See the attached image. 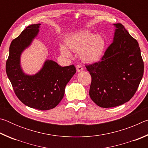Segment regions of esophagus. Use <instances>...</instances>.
<instances>
[{"label":"esophagus","instance_id":"1","mask_svg":"<svg viewBox=\"0 0 148 148\" xmlns=\"http://www.w3.org/2000/svg\"><path fill=\"white\" fill-rule=\"evenodd\" d=\"M76 70H77V72H81V71H83L84 68L81 66V65L77 64V65H76Z\"/></svg>","mask_w":148,"mask_h":148}]
</instances>
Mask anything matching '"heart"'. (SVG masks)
<instances>
[{
	"label": "heart",
	"instance_id": "obj_1",
	"mask_svg": "<svg viewBox=\"0 0 148 148\" xmlns=\"http://www.w3.org/2000/svg\"><path fill=\"white\" fill-rule=\"evenodd\" d=\"M66 45L67 49L64 46H61L62 56L71 57L69 49L76 53L79 52L83 61L92 63L99 61L103 57L106 42L101 35L84 31L69 36L66 40Z\"/></svg>",
	"mask_w": 148,
	"mask_h": 148
}]
</instances>
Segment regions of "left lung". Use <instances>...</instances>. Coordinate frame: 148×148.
Here are the masks:
<instances>
[{"instance_id":"1","label":"left lung","mask_w":148,"mask_h":148,"mask_svg":"<svg viewBox=\"0 0 148 148\" xmlns=\"http://www.w3.org/2000/svg\"><path fill=\"white\" fill-rule=\"evenodd\" d=\"M116 26L114 41L101 61L86 65L91 76L89 96L102 108L128 102L134 96L144 74L138 43L121 23Z\"/></svg>"}]
</instances>
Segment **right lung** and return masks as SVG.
I'll list each match as a JSON object with an SVG mask.
<instances>
[{
  "mask_svg": "<svg viewBox=\"0 0 148 148\" xmlns=\"http://www.w3.org/2000/svg\"><path fill=\"white\" fill-rule=\"evenodd\" d=\"M40 24L31 25L12 41L6 72L15 94L24 104L32 108L47 110L57 106L64 97L66 84L76 73L74 65L61 66L47 60L33 76L25 74L20 66L22 51L38 34Z\"/></svg>",
  "mask_w": 148,
  "mask_h": 148,
  "instance_id": "right-lung-1",
  "label": "right lung"
}]
</instances>
